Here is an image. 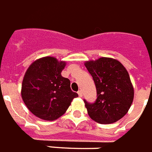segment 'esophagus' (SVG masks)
I'll return each mask as SVG.
<instances>
[{"instance_id": "1", "label": "esophagus", "mask_w": 152, "mask_h": 152, "mask_svg": "<svg viewBox=\"0 0 152 152\" xmlns=\"http://www.w3.org/2000/svg\"><path fill=\"white\" fill-rule=\"evenodd\" d=\"M77 93H78V95H79V96H83V93H82V91L81 90L78 91V92H77Z\"/></svg>"}]
</instances>
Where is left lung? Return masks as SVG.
<instances>
[{
	"label": "left lung",
	"instance_id": "left-lung-1",
	"mask_svg": "<svg viewBox=\"0 0 152 152\" xmlns=\"http://www.w3.org/2000/svg\"><path fill=\"white\" fill-rule=\"evenodd\" d=\"M96 88V100H84L91 118L100 124L118 121L127 113L133 102L134 88L127 71L119 61L102 57L85 62Z\"/></svg>",
	"mask_w": 152,
	"mask_h": 152
}]
</instances>
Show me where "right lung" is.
Listing matches in <instances>:
<instances>
[{
	"instance_id": "obj_1",
	"label": "right lung",
	"mask_w": 152,
	"mask_h": 152,
	"mask_svg": "<svg viewBox=\"0 0 152 152\" xmlns=\"http://www.w3.org/2000/svg\"><path fill=\"white\" fill-rule=\"evenodd\" d=\"M66 63L55 57L34 62L25 74L22 97L31 113L39 118L53 121L66 112L78 94L72 91L70 80L61 76Z\"/></svg>"
}]
</instances>
